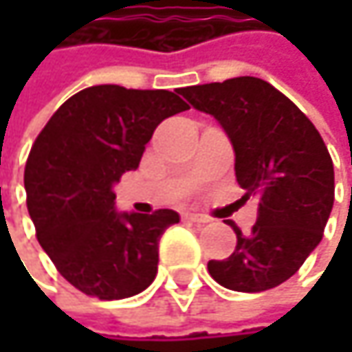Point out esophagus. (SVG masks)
Here are the masks:
<instances>
[{"label": "esophagus", "mask_w": 352, "mask_h": 352, "mask_svg": "<svg viewBox=\"0 0 352 352\" xmlns=\"http://www.w3.org/2000/svg\"><path fill=\"white\" fill-rule=\"evenodd\" d=\"M183 218H185V220H189V222H195V224H208V222H210V218H208V216H204V214H195V212H185V214H183Z\"/></svg>", "instance_id": "obj_1"}]
</instances>
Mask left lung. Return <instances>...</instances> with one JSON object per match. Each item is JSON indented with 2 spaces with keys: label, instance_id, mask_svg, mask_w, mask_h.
I'll return each instance as SVG.
<instances>
[{
  "label": "left lung",
  "instance_id": "8db88e82",
  "mask_svg": "<svg viewBox=\"0 0 352 352\" xmlns=\"http://www.w3.org/2000/svg\"><path fill=\"white\" fill-rule=\"evenodd\" d=\"M191 106L210 113L234 148L236 181L258 199L250 234L230 224L236 248L210 261V275L232 292L256 294L287 281L320 245L334 204V167L306 113L256 77L183 87Z\"/></svg>",
  "mask_w": 352,
  "mask_h": 352
}]
</instances>
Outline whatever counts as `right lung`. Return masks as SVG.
Masks as SVG:
<instances>
[{"label": "right lung", "mask_w": 352, "mask_h": 352, "mask_svg": "<svg viewBox=\"0 0 352 352\" xmlns=\"http://www.w3.org/2000/svg\"><path fill=\"white\" fill-rule=\"evenodd\" d=\"M177 94L87 87L52 113L32 144L24 187L36 239L87 296L122 300L155 281L159 239L179 214L118 212L113 185L138 169L155 128L189 109Z\"/></svg>", "instance_id": "add662e5"}]
</instances>
